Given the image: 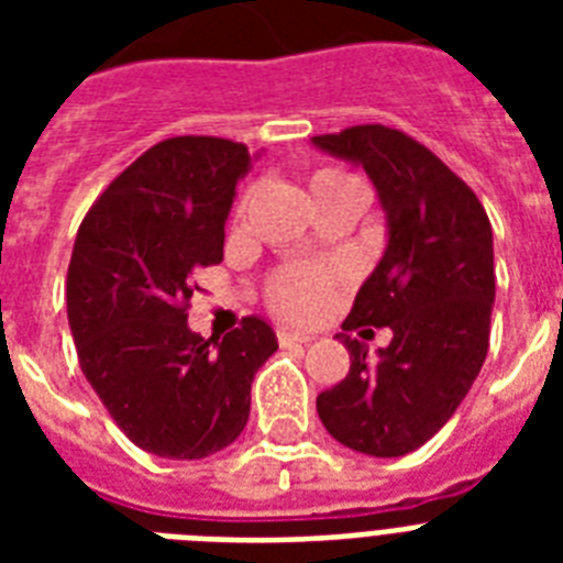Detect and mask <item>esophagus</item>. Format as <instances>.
Instances as JSON below:
<instances>
[{
	"label": "esophagus",
	"instance_id": "34e87169",
	"mask_svg": "<svg viewBox=\"0 0 563 563\" xmlns=\"http://www.w3.org/2000/svg\"><path fill=\"white\" fill-rule=\"evenodd\" d=\"M277 342H280L283 347H289V344L312 342V335L300 333V330H289V327H277Z\"/></svg>",
	"mask_w": 563,
	"mask_h": 563
}]
</instances>
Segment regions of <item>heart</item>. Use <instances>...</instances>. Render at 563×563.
Segmentation results:
<instances>
[{"mask_svg":"<svg viewBox=\"0 0 563 563\" xmlns=\"http://www.w3.org/2000/svg\"><path fill=\"white\" fill-rule=\"evenodd\" d=\"M335 184H356L351 175H344L339 169H321L312 175L309 189L335 187ZM327 289H330V277L321 272H307V268H291L283 272L277 280L272 283L268 291V303L277 316L283 318H312L318 316L327 303Z\"/></svg>","mask_w":563,"mask_h":563,"instance_id":"b5f03b06","label":"heart"}]
</instances>
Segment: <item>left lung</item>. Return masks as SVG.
<instances>
[{"instance_id":"8db88e82","label":"left lung","mask_w":563,"mask_h":563,"mask_svg":"<svg viewBox=\"0 0 563 563\" xmlns=\"http://www.w3.org/2000/svg\"><path fill=\"white\" fill-rule=\"evenodd\" d=\"M312 145L362 166L385 212L383 256L344 330H391L376 356L339 335L351 371L318 394V418L339 444L397 459L453 418L488 356L494 233L473 189L402 131L356 125Z\"/></svg>"}]
</instances>
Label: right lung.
Here are the masks:
<instances>
[{
	"instance_id": "add662e5",
	"label": "right lung",
	"mask_w": 563,
	"mask_h": 563,
	"mask_svg": "<svg viewBox=\"0 0 563 563\" xmlns=\"http://www.w3.org/2000/svg\"><path fill=\"white\" fill-rule=\"evenodd\" d=\"M242 143L172 136L119 175L75 236L66 316L87 383L145 453L192 462L245 429L251 383L277 351L263 318L224 339L187 324L192 274L224 256V221L251 172Z\"/></svg>"
}]
</instances>
